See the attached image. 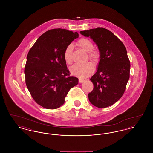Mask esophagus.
<instances>
[{
	"label": "esophagus",
	"mask_w": 153,
	"mask_h": 153,
	"mask_svg": "<svg viewBox=\"0 0 153 153\" xmlns=\"http://www.w3.org/2000/svg\"><path fill=\"white\" fill-rule=\"evenodd\" d=\"M84 81H85V80H82V79H79V83H80V84H81V83L84 82Z\"/></svg>",
	"instance_id": "obj_1"
}]
</instances>
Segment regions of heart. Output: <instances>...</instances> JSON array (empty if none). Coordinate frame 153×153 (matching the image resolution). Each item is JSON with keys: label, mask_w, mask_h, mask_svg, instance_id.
I'll use <instances>...</instances> for the list:
<instances>
[{"label": "heart", "mask_w": 153, "mask_h": 153, "mask_svg": "<svg viewBox=\"0 0 153 153\" xmlns=\"http://www.w3.org/2000/svg\"><path fill=\"white\" fill-rule=\"evenodd\" d=\"M77 44L82 49L87 52L88 57L89 59L95 62L98 61L100 57L99 53L96 51L93 50L94 45L91 40L85 38H81L77 41ZM73 51V45L69 44L66 47L64 52V59L66 62L69 64H71L72 62V56ZM70 71L73 75L81 79H84L87 77L94 72V66L90 62L84 64H76L71 67Z\"/></svg>", "instance_id": "obj_1"}]
</instances>
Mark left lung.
<instances>
[{
    "mask_svg": "<svg viewBox=\"0 0 153 153\" xmlns=\"http://www.w3.org/2000/svg\"><path fill=\"white\" fill-rule=\"evenodd\" d=\"M97 45L100 60L97 71L90 80L94 84L88 94L95 107L104 108L117 102L123 95L130 79V62L123 43L108 30L102 27L81 31Z\"/></svg>",
    "mask_w": 153,
    "mask_h": 153,
    "instance_id": "obj_1",
    "label": "left lung"
}]
</instances>
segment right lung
<instances>
[{
	"label": "right lung",
	"instance_id": "obj_1",
	"mask_svg": "<svg viewBox=\"0 0 153 153\" xmlns=\"http://www.w3.org/2000/svg\"><path fill=\"white\" fill-rule=\"evenodd\" d=\"M79 37L77 32L54 29L39 36L30 49L25 66V82L33 99L45 108H58L79 80L70 76L64 52Z\"/></svg>",
	"mask_w": 153,
	"mask_h": 153
}]
</instances>
